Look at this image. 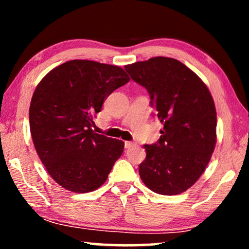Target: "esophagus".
I'll return each instance as SVG.
<instances>
[{
	"label": "esophagus",
	"instance_id": "1",
	"mask_svg": "<svg viewBox=\"0 0 249 249\" xmlns=\"http://www.w3.org/2000/svg\"><path fill=\"white\" fill-rule=\"evenodd\" d=\"M131 146H134V142H124V147H125V148H130Z\"/></svg>",
	"mask_w": 249,
	"mask_h": 249
}]
</instances>
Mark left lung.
<instances>
[{"label":"left lung","mask_w":249,"mask_h":249,"mask_svg":"<svg viewBox=\"0 0 249 249\" xmlns=\"http://www.w3.org/2000/svg\"><path fill=\"white\" fill-rule=\"evenodd\" d=\"M147 89L163 124L161 137L144 145L142 182L161 195H178L205 171L216 144V111L209 88L180 61L156 56L124 67Z\"/></svg>","instance_id":"obj_1"}]
</instances>
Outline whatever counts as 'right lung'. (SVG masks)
Instances as JSON below:
<instances>
[{
    "instance_id": "add662e5",
    "label": "right lung",
    "mask_w": 249,
    "mask_h": 249,
    "mask_svg": "<svg viewBox=\"0 0 249 249\" xmlns=\"http://www.w3.org/2000/svg\"><path fill=\"white\" fill-rule=\"evenodd\" d=\"M130 80L120 67L71 60L37 85L29 107L30 134L40 161L61 187L89 193L107 181L124 142L95 134L93 118Z\"/></svg>"
}]
</instances>
